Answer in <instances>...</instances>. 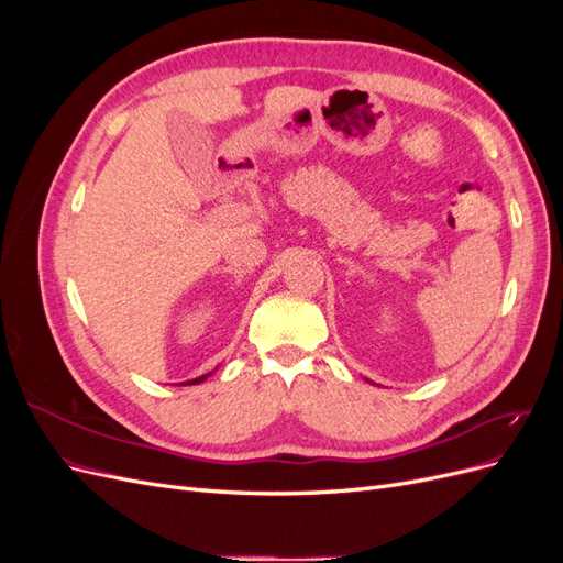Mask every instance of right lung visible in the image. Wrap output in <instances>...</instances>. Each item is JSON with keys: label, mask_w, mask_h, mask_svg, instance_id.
I'll return each instance as SVG.
<instances>
[{"label": "right lung", "mask_w": 563, "mask_h": 563, "mask_svg": "<svg viewBox=\"0 0 563 563\" xmlns=\"http://www.w3.org/2000/svg\"><path fill=\"white\" fill-rule=\"evenodd\" d=\"M211 376V373H207V376H199V378H195V380H187V383H180V385H199V383H203Z\"/></svg>", "instance_id": "1"}]
</instances>
